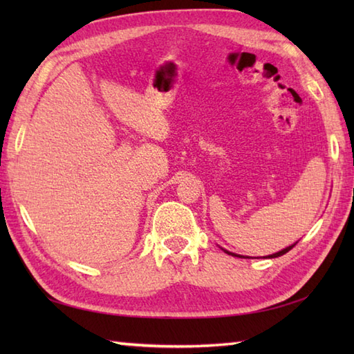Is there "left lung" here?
<instances>
[{"label":"left lung","mask_w":354,"mask_h":354,"mask_svg":"<svg viewBox=\"0 0 354 354\" xmlns=\"http://www.w3.org/2000/svg\"><path fill=\"white\" fill-rule=\"evenodd\" d=\"M297 243H293V245H290V246H288V248H284V250H281V251H278V252H275V254H272V255H268V259H275V257H280V255H283V254H286V252H289L293 246H295ZM227 254H230V255H234V257H242V255H237V254H234V252H230V251H227V250H223Z\"/></svg>","instance_id":"left-lung-1"}]
</instances>
